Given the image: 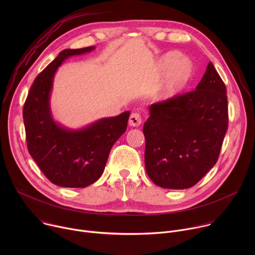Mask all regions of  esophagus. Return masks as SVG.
<instances>
[{"mask_svg":"<svg viewBox=\"0 0 255 255\" xmlns=\"http://www.w3.org/2000/svg\"><path fill=\"white\" fill-rule=\"evenodd\" d=\"M142 123V119L139 113H132L129 118V125L133 127H138Z\"/></svg>","mask_w":255,"mask_h":255,"instance_id":"1","label":"esophagus"}]
</instances>
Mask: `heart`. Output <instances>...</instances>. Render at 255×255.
I'll use <instances>...</instances> for the list:
<instances>
[{
  "label": "heart",
  "mask_w": 255,
  "mask_h": 255,
  "mask_svg": "<svg viewBox=\"0 0 255 255\" xmlns=\"http://www.w3.org/2000/svg\"><path fill=\"white\" fill-rule=\"evenodd\" d=\"M161 70H167L163 82L161 95L169 98L183 90L193 74V64L188 58H180V53L170 51L165 53L159 61Z\"/></svg>",
  "instance_id": "1"
}]
</instances>
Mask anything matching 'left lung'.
Instances as JSON below:
<instances>
[{
    "instance_id": "obj_1",
    "label": "left lung",
    "mask_w": 255,
    "mask_h": 255,
    "mask_svg": "<svg viewBox=\"0 0 255 255\" xmlns=\"http://www.w3.org/2000/svg\"><path fill=\"white\" fill-rule=\"evenodd\" d=\"M144 123L145 168L164 189L195 186L216 164L228 128L226 87L209 62L195 91L149 107Z\"/></svg>"
}]
</instances>
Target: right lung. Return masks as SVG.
Returning <instances> with one entry per match:
<instances>
[{
	"label": "right lung",
	"mask_w": 255,
	"mask_h": 255,
	"mask_svg": "<svg viewBox=\"0 0 255 255\" xmlns=\"http://www.w3.org/2000/svg\"><path fill=\"white\" fill-rule=\"evenodd\" d=\"M94 49L62 50L36 77L23 107L28 151L51 183L63 188H86L100 178L130 115L126 111L78 130L63 128L53 120L49 99L55 71L69 56Z\"/></svg>",
	"instance_id": "right-lung-1"
}]
</instances>
